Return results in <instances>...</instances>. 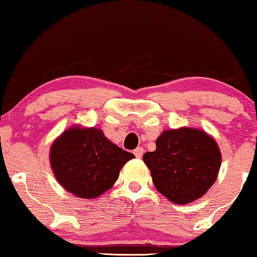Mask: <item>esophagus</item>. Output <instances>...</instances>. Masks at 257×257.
<instances>
[{"mask_svg":"<svg viewBox=\"0 0 257 257\" xmlns=\"http://www.w3.org/2000/svg\"><path fill=\"white\" fill-rule=\"evenodd\" d=\"M133 153H135V156L137 158H142L143 154H144V149H143V147H137V149L133 151Z\"/></svg>","mask_w":257,"mask_h":257,"instance_id":"obj_1","label":"esophagus"}]
</instances>
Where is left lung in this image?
<instances>
[{"mask_svg":"<svg viewBox=\"0 0 257 257\" xmlns=\"http://www.w3.org/2000/svg\"><path fill=\"white\" fill-rule=\"evenodd\" d=\"M154 152L143 160L161 194L178 205L201 198L215 182L221 153L215 140L199 128L166 130L157 139Z\"/></svg>","mask_w":257,"mask_h":257,"instance_id":"left-lung-1","label":"left lung"}]
</instances>
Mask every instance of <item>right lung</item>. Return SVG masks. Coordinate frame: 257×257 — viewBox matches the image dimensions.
Masks as SVG:
<instances>
[{"label": "right lung", "mask_w": 257, "mask_h": 257, "mask_svg": "<svg viewBox=\"0 0 257 257\" xmlns=\"http://www.w3.org/2000/svg\"><path fill=\"white\" fill-rule=\"evenodd\" d=\"M133 158L96 127L72 126L50 149L51 168L59 185L82 199H94L108 191L121 167Z\"/></svg>", "instance_id": "add662e5"}]
</instances>
